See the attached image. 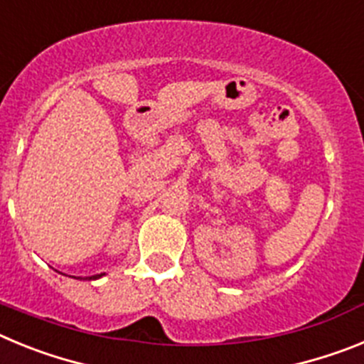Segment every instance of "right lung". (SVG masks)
Here are the masks:
<instances>
[{"label": "right lung", "mask_w": 364, "mask_h": 364, "mask_svg": "<svg viewBox=\"0 0 364 364\" xmlns=\"http://www.w3.org/2000/svg\"><path fill=\"white\" fill-rule=\"evenodd\" d=\"M102 275H105V273H100V275H92V277H89V281H91V279H100Z\"/></svg>", "instance_id": "right-lung-1"}]
</instances>
